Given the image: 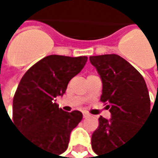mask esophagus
Returning <instances> with one entry per match:
<instances>
[{
  "mask_svg": "<svg viewBox=\"0 0 158 158\" xmlns=\"http://www.w3.org/2000/svg\"><path fill=\"white\" fill-rule=\"evenodd\" d=\"M90 116L89 114H87V113H83V118H88Z\"/></svg>",
  "mask_w": 158,
  "mask_h": 158,
  "instance_id": "34e87169",
  "label": "esophagus"
}]
</instances>
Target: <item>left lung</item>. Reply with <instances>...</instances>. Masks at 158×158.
<instances>
[{"mask_svg":"<svg viewBox=\"0 0 158 158\" xmlns=\"http://www.w3.org/2000/svg\"><path fill=\"white\" fill-rule=\"evenodd\" d=\"M89 59L102 81L100 100L111 113L110 119L98 118L91 138L99 158L121 148L141 128L151 112V101L143 77L123 58L108 54Z\"/></svg>","mask_w":158,"mask_h":158,"instance_id":"obj_1","label":"left lung"}]
</instances>
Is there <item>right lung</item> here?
I'll list each match as a JSON object with an SVG mask.
<instances>
[{
  "label": "right lung",
  "mask_w": 158,
  "mask_h": 158,
  "mask_svg": "<svg viewBox=\"0 0 158 158\" xmlns=\"http://www.w3.org/2000/svg\"><path fill=\"white\" fill-rule=\"evenodd\" d=\"M87 57L50 55L23 75L13 98V122L26 139L53 155L67 150L70 134L82 119L80 111L65 112L56 103ZM12 122V123H13Z\"/></svg>",
  "instance_id": "right-lung-1"
}]
</instances>
